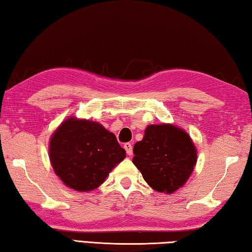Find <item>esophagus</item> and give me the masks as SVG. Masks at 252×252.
Listing matches in <instances>:
<instances>
[{
	"label": "esophagus",
	"mask_w": 252,
	"mask_h": 252,
	"mask_svg": "<svg viewBox=\"0 0 252 252\" xmlns=\"http://www.w3.org/2000/svg\"><path fill=\"white\" fill-rule=\"evenodd\" d=\"M125 150L129 157H131L132 153H133V148H132V144L129 143V142H127V143H125Z\"/></svg>",
	"instance_id": "obj_1"
}]
</instances>
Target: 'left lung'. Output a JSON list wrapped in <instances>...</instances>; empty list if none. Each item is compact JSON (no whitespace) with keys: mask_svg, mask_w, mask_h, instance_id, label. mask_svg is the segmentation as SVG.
<instances>
[{"mask_svg":"<svg viewBox=\"0 0 252 252\" xmlns=\"http://www.w3.org/2000/svg\"><path fill=\"white\" fill-rule=\"evenodd\" d=\"M132 159L145 182L158 191L171 194L189 180L196 164V149L189 135L171 125L149 126L136 142Z\"/></svg>","mask_w":252,"mask_h":252,"instance_id":"1","label":"left lung"}]
</instances>
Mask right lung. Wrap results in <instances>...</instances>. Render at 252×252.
Instances as JSON below:
<instances>
[{
	"label": "right lung",
	"instance_id": "1",
	"mask_svg": "<svg viewBox=\"0 0 252 252\" xmlns=\"http://www.w3.org/2000/svg\"><path fill=\"white\" fill-rule=\"evenodd\" d=\"M125 158L126 151L116 135L89 120L67 119L49 143L55 173L67 186L79 191L97 189Z\"/></svg>",
	"mask_w": 252,
	"mask_h": 252
}]
</instances>
